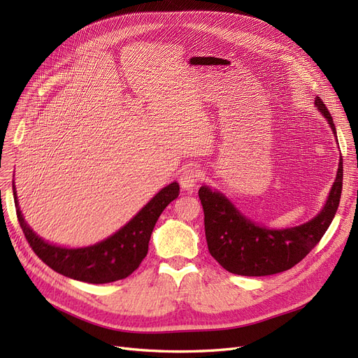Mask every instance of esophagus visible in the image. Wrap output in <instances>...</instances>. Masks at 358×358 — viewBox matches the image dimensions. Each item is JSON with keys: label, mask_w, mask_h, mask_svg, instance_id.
Listing matches in <instances>:
<instances>
[{"label": "esophagus", "mask_w": 358, "mask_h": 358, "mask_svg": "<svg viewBox=\"0 0 358 358\" xmlns=\"http://www.w3.org/2000/svg\"><path fill=\"white\" fill-rule=\"evenodd\" d=\"M201 179V171L197 169H187L182 171V175L179 178V183L183 189L191 191L197 187V183Z\"/></svg>", "instance_id": "1"}]
</instances>
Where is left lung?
<instances>
[{
    "label": "left lung",
    "instance_id": "1",
    "mask_svg": "<svg viewBox=\"0 0 358 358\" xmlns=\"http://www.w3.org/2000/svg\"><path fill=\"white\" fill-rule=\"evenodd\" d=\"M315 106L336 134L333 117L320 96H317ZM342 179L341 158L338 175L322 210L305 224L282 230L254 224L237 210L224 194L201 187L199 197L204 212L206 242L210 255L230 273L242 276H267L294 267L315 248L330 227L339 208Z\"/></svg>",
    "mask_w": 358,
    "mask_h": 358
}]
</instances>
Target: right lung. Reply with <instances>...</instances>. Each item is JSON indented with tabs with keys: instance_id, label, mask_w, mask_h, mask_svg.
<instances>
[{
	"instance_id": "add662e5",
	"label": "right lung",
	"mask_w": 358,
	"mask_h": 358,
	"mask_svg": "<svg viewBox=\"0 0 358 358\" xmlns=\"http://www.w3.org/2000/svg\"><path fill=\"white\" fill-rule=\"evenodd\" d=\"M16 215L29 246L43 263L55 272L88 284H107L131 275L143 262L154 227L167 206L178 199L176 182L162 188L121 230L106 241L86 248L69 249L50 245L29 229L19 210L16 188L13 185Z\"/></svg>"
}]
</instances>
